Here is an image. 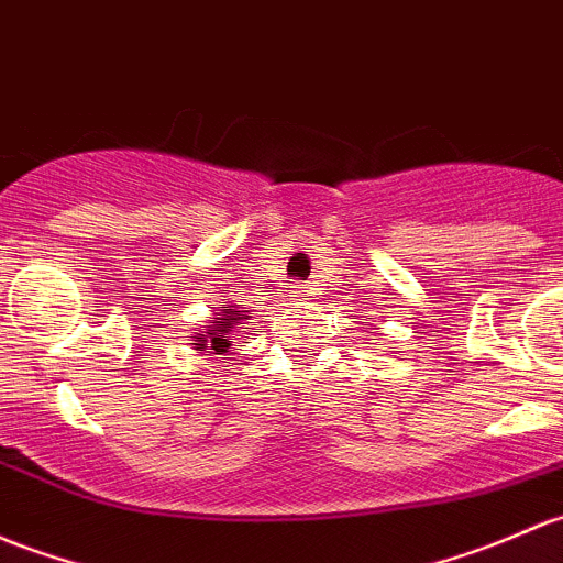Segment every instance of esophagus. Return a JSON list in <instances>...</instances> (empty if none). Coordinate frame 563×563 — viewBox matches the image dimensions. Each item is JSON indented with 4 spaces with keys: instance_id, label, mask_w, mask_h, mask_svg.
Listing matches in <instances>:
<instances>
[{
    "instance_id": "34e87169",
    "label": "esophagus",
    "mask_w": 563,
    "mask_h": 563,
    "mask_svg": "<svg viewBox=\"0 0 563 563\" xmlns=\"http://www.w3.org/2000/svg\"><path fill=\"white\" fill-rule=\"evenodd\" d=\"M294 294H297V297H307V294H310V291H307V286H305V283H301V286H294Z\"/></svg>"
}]
</instances>
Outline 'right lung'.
I'll list each match as a JSON object with an SVG mask.
<instances>
[{
	"label": "right lung",
	"instance_id": "1",
	"mask_svg": "<svg viewBox=\"0 0 563 563\" xmlns=\"http://www.w3.org/2000/svg\"><path fill=\"white\" fill-rule=\"evenodd\" d=\"M245 318H251V312L229 305V310L218 312L216 321L202 334L194 336V351H202L205 356H221V353H227L229 345H232V336H236V329H240V323Z\"/></svg>",
	"mask_w": 563,
	"mask_h": 563
}]
</instances>
